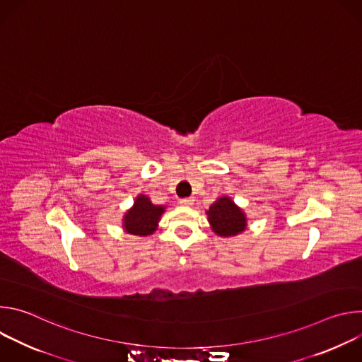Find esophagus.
Wrapping results in <instances>:
<instances>
[{
  "mask_svg": "<svg viewBox=\"0 0 362 362\" xmlns=\"http://www.w3.org/2000/svg\"><path fill=\"white\" fill-rule=\"evenodd\" d=\"M194 203V197H186V199H180V204L182 206H192Z\"/></svg>",
  "mask_w": 362,
  "mask_h": 362,
  "instance_id": "obj_1",
  "label": "esophagus"
}]
</instances>
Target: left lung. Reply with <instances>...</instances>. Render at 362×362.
Segmentation results:
<instances>
[{
  "mask_svg": "<svg viewBox=\"0 0 362 362\" xmlns=\"http://www.w3.org/2000/svg\"><path fill=\"white\" fill-rule=\"evenodd\" d=\"M211 229L222 238L238 236L247 228V218L230 196L218 197L206 211Z\"/></svg>",
  "mask_w": 362,
  "mask_h": 362,
  "instance_id": "1",
  "label": "left lung"
}]
</instances>
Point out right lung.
<instances>
[{
    "label": "right lung",
    "instance_id": "add662e5",
    "mask_svg": "<svg viewBox=\"0 0 362 362\" xmlns=\"http://www.w3.org/2000/svg\"><path fill=\"white\" fill-rule=\"evenodd\" d=\"M165 211V206L151 203L148 196L137 194L132 208L123 215V230L134 236L153 235L154 230H158Z\"/></svg>",
    "mask_w": 362,
    "mask_h": 362
}]
</instances>
